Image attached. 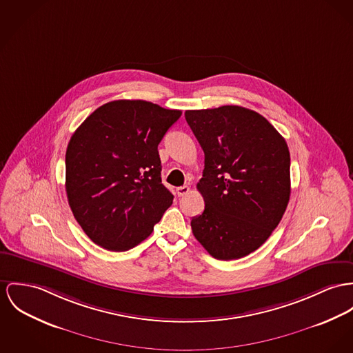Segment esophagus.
Listing matches in <instances>:
<instances>
[{
	"label": "esophagus",
	"mask_w": 353,
	"mask_h": 353,
	"mask_svg": "<svg viewBox=\"0 0 353 353\" xmlns=\"http://www.w3.org/2000/svg\"><path fill=\"white\" fill-rule=\"evenodd\" d=\"M190 188L188 185H183V187H179L176 192H177V194L181 197V196H185V194H188L190 193Z\"/></svg>",
	"instance_id": "esophagus-1"
}]
</instances>
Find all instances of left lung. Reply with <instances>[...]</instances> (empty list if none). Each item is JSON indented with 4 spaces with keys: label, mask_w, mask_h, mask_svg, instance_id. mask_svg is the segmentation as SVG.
<instances>
[{
    "label": "left lung",
    "mask_w": 353,
    "mask_h": 353,
    "mask_svg": "<svg viewBox=\"0 0 353 353\" xmlns=\"http://www.w3.org/2000/svg\"><path fill=\"white\" fill-rule=\"evenodd\" d=\"M204 152L197 183L205 208L192 232L216 259H239L259 248L290 199V153L285 138L261 114L241 106L187 110Z\"/></svg>",
    "instance_id": "1"
}]
</instances>
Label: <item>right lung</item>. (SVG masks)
<instances>
[{
    "label": "right lung",
    "instance_id": "1",
    "mask_svg": "<svg viewBox=\"0 0 353 353\" xmlns=\"http://www.w3.org/2000/svg\"><path fill=\"white\" fill-rule=\"evenodd\" d=\"M181 117L146 101H112L90 114L65 152V190L94 243L126 251L146 239L173 194L161 183L159 143Z\"/></svg>",
    "mask_w": 353,
    "mask_h": 353
}]
</instances>
